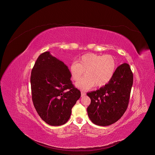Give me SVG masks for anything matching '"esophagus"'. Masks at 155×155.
<instances>
[{
    "label": "esophagus",
    "instance_id": "1",
    "mask_svg": "<svg viewBox=\"0 0 155 155\" xmlns=\"http://www.w3.org/2000/svg\"><path fill=\"white\" fill-rule=\"evenodd\" d=\"M81 97L85 96H86V93L84 92V91H81Z\"/></svg>",
    "mask_w": 155,
    "mask_h": 155
}]
</instances>
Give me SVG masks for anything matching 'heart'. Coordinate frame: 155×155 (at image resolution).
<instances>
[{"label":"heart","mask_w":155,"mask_h":155,"mask_svg":"<svg viewBox=\"0 0 155 155\" xmlns=\"http://www.w3.org/2000/svg\"><path fill=\"white\" fill-rule=\"evenodd\" d=\"M117 68L116 58L112 55L87 53L81 56L78 62L71 64L70 71L74 81H78L85 71L86 75L76 86L81 90H88L94 85L102 87L108 84L114 77Z\"/></svg>","instance_id":"b5f03b06"}]
</instances>
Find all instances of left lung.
<instances>
[{
    "instance_id": "left-lung-1",
    "label": "left lung",
    "mask_w": 155,
    "mask_h": 155,
    "mask_svg": "<svg viewBox=\"0 0 155 155\" xmlns=\"http://www.w3.org/2000/svg\"><path fill=\"white\" fill-rule=\"evenodd\" d=\"M133 84V74L127 63L117 68L108 84L99 90L87 93L91 104L87 108V115L95 124L105 126L117 122L127 108Z\"/></svg>"
}]
</instances>
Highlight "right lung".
Masks as SVG:
<instances>
[{
    "label": "right lung",
    "instance_id": "add662e5",
    "mask_svg": "<svg viewBox=\"0 0 155 155\" xmlns=\"http://www.w3.org/2000/svg\"><path fill=\"white\" fill-rule=\"evenodd\" d=\"M71 78L68 66L49 51L41 54L32 68L31 84L33 104L40 118L51 126L67 123L72 107L81 96Z\"/></svg>",
    "mask_w": 155,
    "mask_h": 155
}]
</instances>
